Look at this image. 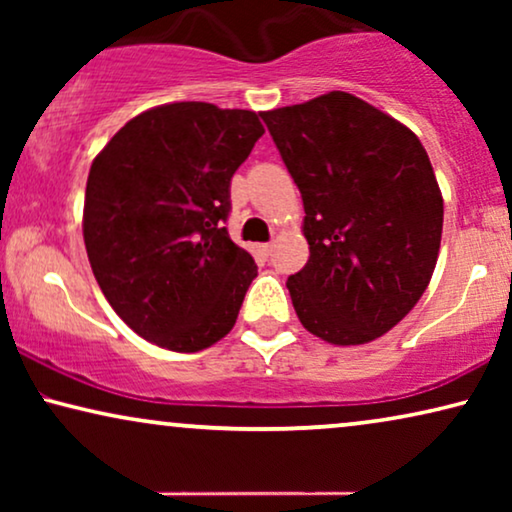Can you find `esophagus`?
Listing matches in <instances>:
<instances>
[{"instance_id":"1","label":"esophagus","mask_w":512,"mask_h":512,"mask_svg":"<svg viewBox=\"0 0 512 512\" xmlns=\"http://www.w3.org/2000/svg\"><path fill=\"white\" fill-rule=\"evenodd\" d=\"M258 254L268 258V256L272 254V242H263V244H258Z\"/></svg>"}]
</instances>
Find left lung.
Returning <instances> with one entry per match:
<instances>
[{
    "mask_svg": "<svg viewBox=\"0 0 512 512\" xmlns=\"http://www.w3.org/2000/svg\"><path fill=\"white\" fill-rule=\"evenodd\" d=\"M261 118L303 195L310 258L286 282L300 324L333 345L380 338L438 261L443 195L422 142L342 90Z\"/></svg>",
    "mask_w": 512,
    "mask_h": 512,
    "instance_id": "1",
    "label": "left lung"
}]
</instances>
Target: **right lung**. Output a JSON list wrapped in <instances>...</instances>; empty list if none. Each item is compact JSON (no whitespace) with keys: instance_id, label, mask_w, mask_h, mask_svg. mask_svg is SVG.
<instances>
[{"instance_id":"obj_1","label":"right lung","mask_w":512,"mask_h":512,"mask_svg":"<svg viewBox=\"0 0 512 512\" xmlns=\"http://www.w3.org/2000/svg\"><path fill=\"white\" fill-rule=\"evenodd\" d=\"M263 132L247 109L163 104L125 123L90 165V268L153 345L200 352L235 326L258 268L226 230L230 179Z\"/></svg>"}]
</instances>
